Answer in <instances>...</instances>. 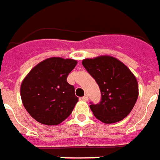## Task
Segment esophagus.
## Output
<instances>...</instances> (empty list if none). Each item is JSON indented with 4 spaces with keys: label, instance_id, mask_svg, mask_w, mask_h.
Masks as SVG:
<instances>
[{
    "label": "esophagus",
    "instance_id": "1",
    "mask_svg": "<svg viewBox=\"0 0 160 160\" xmlns=\"http://www.w3.org/2000/svg\"><path fill=\"white\" fill-rule=\"evenodd\" d=\"M82 99L83 100V101H88V96H87V95H84V96L82 98Z\"/></svg>",
    "mask_w": 160,
    "mask_h": 160
}]
</instances>
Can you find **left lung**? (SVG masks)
Segmentation results:
<instances>
[{
	"instance_id": "left-lung-1",
	"label": "left lung",
	"mask_w": 160,
	"mask_h": 160,
	"mask_svg": "<svg viewBox=\"0 0 160 160\" xmlns=\"http://www.w3.org/2000/svg\"><path fill=\"white\" fill-rule=\"evenodd\" d=\"M82 63L101 92V101L90 106L94 116L108 124L127 117L138 98V80L130 69L109 55L84 59Z\"/></svg>"
}]
</instances>
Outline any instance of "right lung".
Here are the masks:
<instances>
[{"label":"right lung","instance_id":"obj_1","mask_svg":"<svg viewBox=\"0 0 160 160\" xmlns=\"http://www.w3.org/2000/svg\"><path fill=\"white\" fill-rule=\"evenodd\" d=\"M77 64L73 59L48 58L23 78L20 88L22 105L34 120L52 126L70 115L78 98L67 78Z\"/></svg>","mask_w":160,"mask_h":160}]
</instances>
